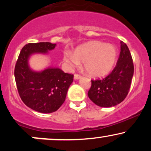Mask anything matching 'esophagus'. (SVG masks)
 I'll return each instance as SVG.
<instances>
[{
    "instance_id": "esophagus-1",
    "label": "esophagus",
    "mask_w": 151,
    "mask_h": 151,
    "mask_svg": "<svg viewBox=\"0 0 151 151\" xmlns=\"http://www.w3.org/2000/svg\"><path fill=\"white\" fill-rule=\"evenodd\" d=\"M74 79H79V78H81V75L79 74H74Z\"/></svg>"
}]
</instances>
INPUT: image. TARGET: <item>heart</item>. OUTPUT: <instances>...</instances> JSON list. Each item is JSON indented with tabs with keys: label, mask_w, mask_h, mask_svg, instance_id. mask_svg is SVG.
Instances as JSON below:
<instances>
[{
	"label": "heart",
	"mask_w": 151,
	"mask_h": 151,
	"mask_svg": "<svg viewBox=\"0 0 151 151\" xmlns=\"http://www.w3.org/2000/svg\"><path fill=\"white\" fill-rule=\"evenodd\" d=\"M118 50L113 45L93 41L79 47L74 55L66 54L65 62L70 67H77L84 62V69L93 77H103L114 68L117 60Z\"/></svg>",
	"instance_id": "obj_1"
}]
</instances>
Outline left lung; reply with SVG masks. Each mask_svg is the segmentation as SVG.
Returning <instances> with one entry per match:
<instances>
[{"label": "left lung", "instance_id": "obj_1", "mask_svg": "<svg viewBox=\"0 0 151 151\" xmlns=\"http://www.w3.org/2000/svg\"><path fill=\"white\" fill-rule=\"evenodd\" d=\"M121 52L116 65L104 79L91 80L88 96L101 107H111L125 99L129 93L134 67L129 47L121 41Z\"/></svg>", "mask_w": 151, "mask_h": 151}]
</instances>
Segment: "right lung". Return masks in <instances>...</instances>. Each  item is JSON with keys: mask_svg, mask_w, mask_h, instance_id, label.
Wrapping results in <instances>:
<instances>
[{"mask_svg": "<svg viewBox=\"0 0 151 151\" xmlns=\"http://www.w3.org/2000/svg\"><path fill=\"white\" fill-rule=\"evenodd\" d=\"M55 47L56 44L48 42L28 43L22 48L15 67V82L22 101L43 114L52 113L61 106L74 75L51 67L33 72L28 66V58L32 54L47 53Z\"/></svg>", "mask_w": 151, "mask_h": 151, "instance_id": "right-lung-1", "label": "right lung"}]
</instances>
